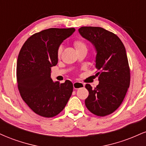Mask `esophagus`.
<instances>
[{"mask_svg": "<svg viewBox=\"0 0 146 146\" xmlns=\"http://www.w3.org/2000/svg\"><path fill=\"white\" fill-rule=\"evenodd\" d=\"M83 87H84V84L83 83L78 82L73 83V88H74V89H79V88H83Z\"/></svg>", "mask_w": 146, "mask_h": 146, "instance_id": "obj_1", "label": "esophagus"}]
</instances>
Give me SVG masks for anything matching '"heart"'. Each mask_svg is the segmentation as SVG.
I'll return each instance as SVG.
<instances>
[{
    "instance_id": "b5f03b06",
    "label": "heart",
    "mask_w": 146,
    "mask_h": 146,
    "mask_svg": "<svg viewBox=\"0 0 146 146\" xmlns=\"http://www.w3.org/2000/svg\"><path fill=\"white\" fill-rule=\"evenodd\" d=\"M73 46L75 48L77 51H80V50L83 49H86L87 50V46L86 44L84 42L81 40H76L73 42ZM62 51V48L61 46H60L58 49V52H57V56H58V58H60V55H61Z\"/></svg>"
}]
</instances>
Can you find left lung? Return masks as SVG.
I'll return each mask as SVG.
<instances>
[{
    "instance_id": "left-lung-1",
    "label": "left lung",
    "mask_w": 146,
    "mask_h": 146,
    "mask_svg": "<svg viewBox=\"0 0 146 146\" xmlns=\"http://www.w3.org/2000/svg\"><path fill=\"white\" fill-rule=\"evenodd\" d=\"M81 36L94 44L99 84L93 88L86 84V108L97 116L115 111L123 101L130 82V70L123 42L116 34L98 27H82Z\"/></svg>"
}]
</instances>
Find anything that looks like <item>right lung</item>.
Instances as JSON below:
<instances>
[{"instance_id":"right-lung-1","label":"right lung","mask_w":146,"mask_h":146,"mask_svg":"<svg viewBox=\"0 0 146 146\" xmlns=\"http://www.w3.org/2000/svg\"><path fill=\"white\" fill-rule=\"evenodd\" d=\"M75 28H50L29 37L22 46L16 66L18 88L22 99L37 115L53 117L66 106L73 86L69 80L53 82L51 68L58 64L59 46Z\"/></svg>"}]
</instances>
